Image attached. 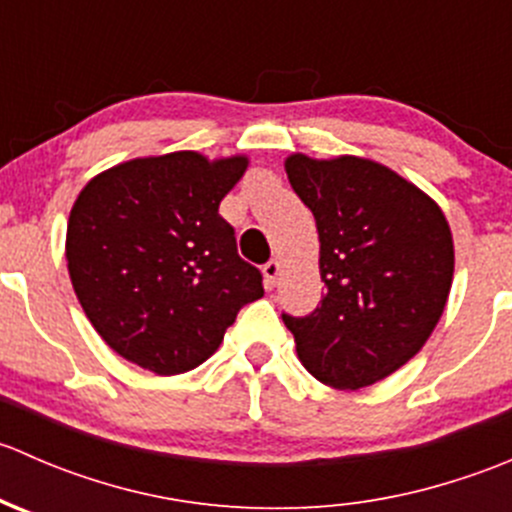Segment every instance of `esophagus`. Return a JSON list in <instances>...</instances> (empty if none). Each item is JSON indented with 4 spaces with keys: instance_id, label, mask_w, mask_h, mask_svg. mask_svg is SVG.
<instances>
[{
    "instance_id": "obj_1",
    "label": "esophagus",
    "mask_w": 512,
    "mask_h": 512,
    "mask_svg": "<svg viewBox=\"0 0 512 512\" xmlns=\"http://www.w3.org/2000/svg\"><path fill=\"white\" fill-rule=\"evenodd\" d=\"M262 272H265L267 287H275L277 277H280V272H282V265L277 260H270L265 267H262Z\"/></svg>"
}]
</instances>
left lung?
<instances>
[{
	"label": "left lung",
	"instance_id": "1",
	"mask_svg": "<svg viewBox=\"0 0 512 512\" xmlns=\"http://www.w3.org/2000/svg\"><path fill=\"white\" fill-rule=\"evenodd\" d=\"M289 185L319 232L322 304L282 314L304 369L334 389L386 379L421 352L453 282V235L436 200L369 158L292 153Z\"/></svg>",
	"mask_w": 512,
	"mask_h": 512
}]
</instances>
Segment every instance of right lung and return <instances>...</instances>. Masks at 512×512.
Instances as JSON below:
<instances>
[{
	"mask_svg": "<svg viewBox=\"0 0 512 512\" xmlns=\"http://www.w3.org/2000/svg\"><path fill=\"white\" fill-rule=\"evenodd\" d=\"M247 163L178 151L126 160L84 185L66 227L69 277L123 359L158 376L195 369L265 294L218 213Z\"/></svg>",
	"mask_w": 512,
	"mask_h": 512,
	"instance_id": "obj_1",
	"label": "right lung"
}]
</instances>
